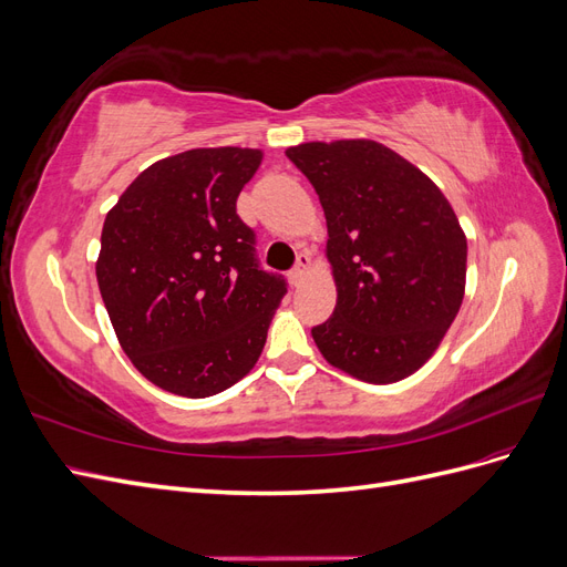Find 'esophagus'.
Instances as JSON below:
<instances>
[{
	"label": "esophagus",
	"instance_id": "esophagus-1",
	"mask_svg": "<svg viewBox=\"0 0 567 567\" xmlns=\"http://www.w3.org/2000/svg\"><path fill=\"white\" fill-rule=\"evenodd\" d=\"M310 267H312L310 252H300V255H298V262H296V269L290 271V279H293L296 286L302 284V279L307 277V271H310Z\"/></svg>",
	"mask_w": 567,
	"mask_h": 567
}]
</instances>
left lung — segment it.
<instances>
[{"label": "left lung", "instance_id": "obj_1", "mask_svg": "<svg viewBox=\"0 0 567 567\" xmlns=\"http://www.w3.org/2000/svg\"><path fill=\"white\" fill-rule=\"evenodd\" d=\"M286 156L326 215L336 310L312 338L331 367L385 385L435 354L466 290V234L437 184L373 140L307 142Z\"/></svg>", "mask_w": 567, "mask_h": 567}]
</instances>
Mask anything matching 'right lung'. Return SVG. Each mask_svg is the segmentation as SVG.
Wrapping results in <instances>:
<instances>
[{
	"instance_id": "add662e5",
	"label": "right lung",
	"mask_w": 567,
	"mask_h": 567,
	"mask_svg": "<svg viewBox=\"0 0 567 567\" xmlns=\"http://www.w3.org/2000/svg\"><path fill=\"white\" fill-rule=\"evenodd\" d=\"M260 148H192L148 165L109 210L96 281L120 348L144 379L210 398L262 354L286 284L255 262L236 198Z\"/></svg>"
}]
</instances>
